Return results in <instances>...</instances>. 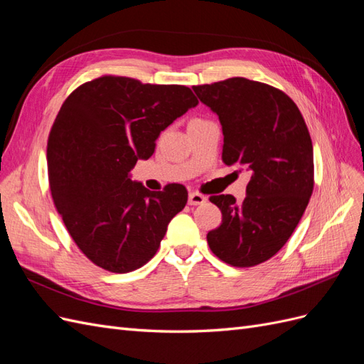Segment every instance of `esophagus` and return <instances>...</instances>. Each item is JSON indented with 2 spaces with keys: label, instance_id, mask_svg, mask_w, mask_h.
<instances>
[{
  "label": "esophagus",
  "instance_id": "34e87169",
  "mask_svg": "<svg viewBox=\"0 0 364 364\" xmlns=\"http://www.w3.org/2000/svg\"><path fill=\"white\" fill-rule=\"evenodd\" d=\"M206 202V197L200 193H190L188 194V203L191 206H197V205H203Z\"/></svg>",
  "mask_w": 364,
  "mask_h": 364
}]
</instances>
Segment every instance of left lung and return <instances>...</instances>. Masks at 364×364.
Segmentation results:
<instances>
[{
	"label": "left lung",
	"mask_w": 364,
	"mask_h": 364,
	"mask_svg": "<svg viewBox=\"0 0 364 364\" xmlns=\"http://www.w3.org/2000/svg\"><path fill=\"white\" fill-rule=\"evenodd\" d=\"M193 90L218 115L223 162L250 171L241 203L230 194L209 197L222 211V225L206 235L209 249L234 267L257 266L287 243L310 202V132L291 98L270 85L232 77Z\"/></svg>",
	"instance_id": "8db88e82"
}]
</instances>
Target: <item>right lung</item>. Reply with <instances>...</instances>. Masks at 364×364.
Here are the masks:
<instances>
[{
    "instance_id": "right-lung-1",
    "label": "right lung",
    "mask_w": 364,
    "mask_h": 364,
    "mask_svg": "<svg viewBox=\"0 0 364 364\" xmlns=\"http://www.w3.org/2000/svg\"><path fill=\"white\" fill-rule=\"evenodd\" d=\"M197 105L186 86L119 75L83 83L62 105L47 146L50 190L74 243L95 266L127 273L155 257L188 193L179 183L150 191L130 170Z\"/></svg>"
}]
</instances>
